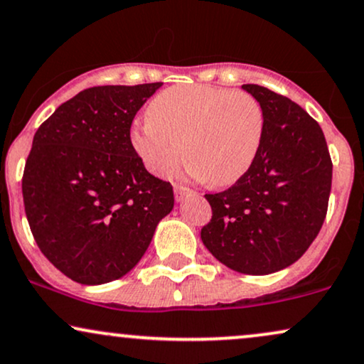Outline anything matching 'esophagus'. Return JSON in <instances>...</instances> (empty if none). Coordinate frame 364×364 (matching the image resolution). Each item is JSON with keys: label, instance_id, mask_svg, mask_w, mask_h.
<instances>
[{"label": "esophagus", "instance_id": "obj_1", "mask_svg": "<svg viewBox=\"0 0 364 364\" xmlns=\"http://www.w3.org/2000/svg\"><path fill=\"white\" fill-rule=\"evenodd\" d=\"M191 190L188 186H183V185H174V196H176L178 201H181L183 198L191 195Z\"/></svg>", "mask_w": 364, "mask_h": 364}]
</instances>
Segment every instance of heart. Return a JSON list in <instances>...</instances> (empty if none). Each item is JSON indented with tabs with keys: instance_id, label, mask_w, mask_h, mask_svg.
Wrapping results in <instances>:
<instances>
[{
	"instance_id": "heart-1",
	"label": "heart",
	"mask_w": 364,
	"mask_h": 364,
	"mask_svg": "<svg viewBox=\"0 0 364 364\" xmlns=\"http://www.w3.org/2000/svg\"><path fill=\"white\" fill-rule=\"evenodd\" d=\"M264 129V110L252 95L181 84L151 100L148 119L132 127L131 146L156 176L171 174L185 153L191 176L230 186L254 164Z\"/></svg>"
}]
</instances>
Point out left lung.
Returning <instances> with one entry per match:
<instances>
[{"mask_svg":"<svg viewBox=\"0 0 364 364\" xmlns=\"http://www.w3.org/2000/svg\"><path fill=\"white\" fill-rule=\"evenodd\" d=\"M265 116L250 169L228 190L205 195L211 220L201 240L237 272L265 275L301 259L328 213L333 161L323 129L301 105L257 84L242 85Z\"/></svg>","mask_w":364,"mask_h":364,"instance_id":"obj_1","label":"left lung"}]
</instances>
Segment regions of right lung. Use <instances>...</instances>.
I'll use <instances>...</instances> for the list:
<instances>
[{"label": "right lung", "mask_w": 364, "mask_h": 364, "mask_svg": "<svg viewBox=\"0 0 364 364\" xmlns=\"http://www.w3.org/2000/svg\"><path fill=\"white\" fill-rule=\"evenodd\" d=\"M161 82L99 85L63 102L35 132L21 190L36 245L68 279H121L173 210L169 181L144 168L131 146L137 110Z\"/></svg>", "instance_id": "add662e5"}]
</instances>
